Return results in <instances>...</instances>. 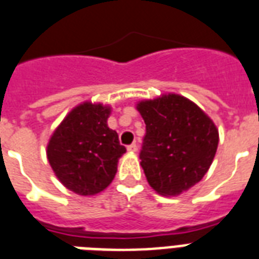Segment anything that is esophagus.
I'll return each mask as SVG.
<instances>
[{"mask_svg":"<svg viewBox=\"0 0 259 259\" xmlns=\"http://www.w3.org/2000/svg\"><path fill=\"white\" fill-rule=\"evenodd\" d=\"M137 145H136V144H132V145H129L127 146V150H129L130 153H136V152H137Z\"/></svg>","mask_w":259,"mask_h":259,"instance_id":"esophagus-1","label":"esophagus"}]
</instances>
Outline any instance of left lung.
<instances>
[{
    "instance_id": "obj_1",
    "label": "left lung",
    "mask_w": 259,
    "mask_h": 259,
    "mask_svg": "<svg viewBox=\"0 0 259 259\" xmlns=\"http://www.w3.org/2000/svg\"><path fill=\"white\" fill-rule=\"evenodd\" d=\"M146 125L140 153L152 188L179 196L204 177L212 164L219 132L203 110L179 94H164L137 103Z\"/></svg>"
}]
</instances>
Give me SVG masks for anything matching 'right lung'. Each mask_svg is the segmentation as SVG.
<instances>
[{
	"label": "right lung",
	"mask_w": 259,
	"mask_h": 259,
	"mask_svg": "<svg viewBox=\"0 0 259 259\" xmlns=\"http://www.w3.org/2000/svg\"><path fill=\"white\" fill-rule=\"evenodd\" d=\"M111 107L83 102L54 130L47 145L50 165L67 189L94 196L113 181L118 160L125 153L115 130L107 126Z\"/></svg>",
	"instance_id": "add662e5"
}]
</instances>
